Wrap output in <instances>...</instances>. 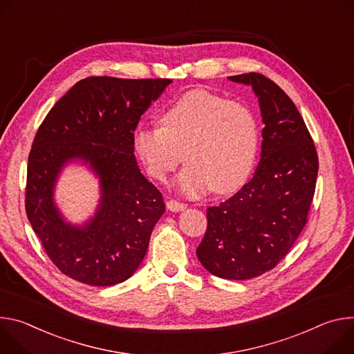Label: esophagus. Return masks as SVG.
<instances>
[{"label":"esophagus","instance_id":"esophagus-1","mask_svg":"<svg viewBox=\"0 0 354 354\" xmlns=\"http://www.w3.org/2000/svg\"><path fill=\"white\" fill-rule=\"evenodd\" d=\"M185 208H187L185 204L178 203V201H176V200H169V201H167V209L171 211V212H178V211H183V209H185Z\"/></svg>","mask_w":354,"mask_h":354}]
</instances>
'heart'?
<instances>
[{"label":"heart","mask_w":354,"mask_h":354,"mask_svg":"<svg viewBox=\"0 0 354 354\" xmlns=\"http://www.w3.org/2000/svg\"><path fill=\"white\" fill-rule=\"evenodd\" d=\"M257 146L252 109L207 90L187 93L163 111L162 125H139L133 133L135 151L154 180L166 181L184 150L188 165L177 185L187 197L239 188L253 169Z\"/></svg>","instance_id":"1"}]
</instances>
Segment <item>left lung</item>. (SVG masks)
Here are the masks:
<instances>
[{
    "label": "left lung",
    "instance_id": "obj_1",
    "mask_svg": "<svg viewBox=\"0 0 354 354\" xmlns=\"http://www.w3.org/2000/svg\"><path fill=\"white\" fill-rule=\"evenodd\" d=\"M259 98L261 154L253 178L207 209L208 227L197 248L216 277L249 280L276 267L308 221L318 177V153L291 98L260 73L230 75Z\"/></svg>",
    "mask_w": 354,
    "mask_h": 354
}]
</instances>
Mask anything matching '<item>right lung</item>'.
<instances>
[{"mask_svg": "<svg viewBox=\"0 0 354 354\" xmlns=\"http://www.w3.org/2000/svg\"><path fill=\"white\" fill-rule=\"evenodd\" d=\"M170 83L169 78L87 77L39 127L28 157L25 209L46 254L70 279L115 286L128 280L145 259L166 205L138 167L133 132ZM70 160L88 162L100 178V205L83 227L63 221L53 201L57 176Z\"/></svg>", "mask_w": 354, "mask_h": 354, "instance_id": "add662e5", "label": "right lung"}]
</instances>
